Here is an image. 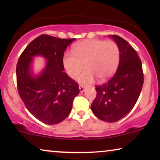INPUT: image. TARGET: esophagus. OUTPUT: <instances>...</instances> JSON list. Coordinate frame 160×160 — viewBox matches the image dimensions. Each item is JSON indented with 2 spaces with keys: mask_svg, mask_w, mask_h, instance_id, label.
Listing matches in <instances>:
<instances>
[{
  "mask_svg": "<svg viewBox=\"0 0 160 160\" xmlns=\"http://www.w3.org/2000/svg\"><path fill=\"white\" fill-rule=\"evenodd\" d=\"M85 90V88L83 86H79V91L80 92H84Z\"/></svg>",
  "mask_w": 160,
  "mask_h": 160,
  "instance_id": "obj_1",
  "label": "esophagus"
}]
</instances>
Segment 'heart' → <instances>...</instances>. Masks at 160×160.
<instances>
[{
    "instance_id": "obj_1",
    "label": "heart",
    "mask_w": 160,
    "mask_h": 160,
    "mask_svg": "<svg viewBox=\"0 0 160 160\" xmlns=\"http://www.w3.org/2000/svg\"><path fill=\"white\" fill-rule=\"evenodd\" d=\"M119 48L113 41L98 39L84 40L76 43L73 52H66L62 58V65L68 75L72 78L78 76V82L89 85L95 82L108 79L117 71L119 63Z\"/></svg>"
}]
</instances>
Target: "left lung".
<instances>
[{
	"mask_svg": "<svg viewBox=\"0 0 160 160\" xmlns=\"http://www.w3.org/2000/svg\"><path fill=\"white\" fill-rule=\"evenodd\" d=\"M109 36L119 48V63L113 77L96 87L97 95L91 108L99 119L115 122L128 115L136 103L143 87V73L141 61L128 41L116 35Z\"/></svg>",
	"mask_w": 160,
	"mask_h": 160,
	"instance_id": "left-lung-1",
	"label": "left lung"
}]
</instances>
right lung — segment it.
I'll return each instance as SVG.
<instances>
[{"label":"right lung","mask_w":160,"mask_h":160,"mask_svg":"<svg viewBox=\"0 0 160 160\" xmlns=\"http://www.w3.org/2000/svg\"><path fill=\"white\" fill-rule=\"evenodd\" d=\"M74 40L41 35L27 46L17 62L19 96L30 113L45 124H58L67 118L74 98L79 94L78 84L63 72L64 52ZM36 56L47 60L45 68L37 76L32 70Z\"/></svg>","instance_id":"obj_1"}]
</instances>
